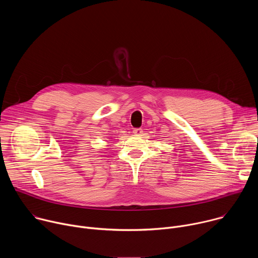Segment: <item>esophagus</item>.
I'll return each mask as SVG.
<instances>
[{
	"label": "esophagus",
	"mask_w": 258,
	"mask_h": 258,
	"mask_svg": "<svg viewBox=\"0 0 258 258\" xmlns=\"http://www.w3.org/2000/svg\"><path fill=\"white\" fill-rule=\"evenodd\" d=\"M133 133H134V135H136V136H141V135L143 134V131H142V128H135V130L133 131Z\"/></svg>",
	"instance_id": "1"
}]
</instances>
